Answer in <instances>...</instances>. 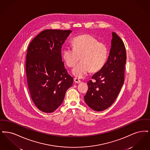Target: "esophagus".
Returning <instances> with one entry per match:
<instances>
[{"mask_svg": "<svg viewBox=\"0 0 150 150\" xmlns=\"http://www.w3.org/2000/svg\"><path fill=\"white\" fill-rule=\"evenodd\" d=\"M74 82L76 83H79L81 82V81L79 79L77 78H74Z\"/></svg>", "mask_w": 150, "mask_h": 150, "instance_id": "1", "label": "esophagus"}]
</instances>
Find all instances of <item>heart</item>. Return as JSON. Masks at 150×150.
<instances>
[{"instance_id":"1","label":"heart","mask_w":150,"mask_h":150,"mask_svg":"<svg viewBox=\"0 0 150 150\" xmlns=\"http://www.w3.org/2000/svg\"><path fill=\"white\" fill-rule=\"evenodd\" d=\"M73 48L65 47L62 57L66 64L73 67L80 57V62L73 69V75L82 78L90 72L98 71L104 65L107 58L106 47L101 42L90 35H83L72 40Z\"/></svg>"}]
</instances>
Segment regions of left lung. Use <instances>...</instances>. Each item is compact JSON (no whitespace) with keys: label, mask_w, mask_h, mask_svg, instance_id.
Instances as JSON below:
<instances>
[{"label":"left lung","mask_w":150,"mask_h":150,"mask_svg":"<svg viewBox=\"0 0 150 150\" xmlns=\"http://www.w3.org/2000/svg\"><path fill=\"white\" fill-rule=\"evenodd\" d=\"M110 51L107 62L87 82L85 103L92 110L101 111L114 103L124 83L126 51L124 42L112 33Z\"/></svg>","instance_id":"8db88e82"}]
</instances>
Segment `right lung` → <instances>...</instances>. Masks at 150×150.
Instances as JSON below:
<instances>
[{"mask_svg":"<svg viewBox=\"0 0 150 150\" xmlns=\"http://www.w3.org/2000/svg\"><path fill=\"white\" fill-rule=\"evenodd\" d=\"M71 30H45L30 42L26 55L27 84L36 107L50 113L62 104L73 78L62 62L61 48Z\"/></svg>","mask_w":150,"mask_h":150,"instance_id":"right-lung-1","label":"right lung"}]
</instances>
